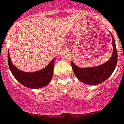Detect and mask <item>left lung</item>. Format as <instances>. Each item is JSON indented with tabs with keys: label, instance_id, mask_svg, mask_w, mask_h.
Returning a JSON list of instances; mask_svg holds the SVG:
<instances>
[{
	"label": "left lung",
	"instance_id": "obj_1",
	"mask_svg": "<svg viewBox=\"0 0 124 124\" xmlns=\"http://www.w3.org/2000/svg\"><path fill=\"white\" fill-rule=\"evenodd\" d=\"M113 52L110 60L101 66L81 69L77 67L72 62V67L76 77L86 84L95 85L106 80L113 72L117 62V54L115 39L112 35Z\"/></svg>",
	"mask_w": 124,
	"mask_h": 124
}]
</instances>
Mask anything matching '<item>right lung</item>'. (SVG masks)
Returning a JSON list of instances; mask_svg holds the SVG:
<instances>
[{
    "mask_svg": "<svg viewBox=\"0 0 124 124\" xmlns=\"http://www.w3.org/2000/svg\"><path fill=\"white\" fill-rule=\"evenodd\" d=\"M54 59L47 67L43 70L35 72H24L18 69L13 65L8 53V62L9 68L14 78L22 85L30 89H39L47 85L51 82L53 75L54 61Z\"/></svg>",
    "mask_w": 124,
    "mask_h": 124,
    "instance_id": "right-lung-1",
    "label": "right lung"
}]
</instances>
